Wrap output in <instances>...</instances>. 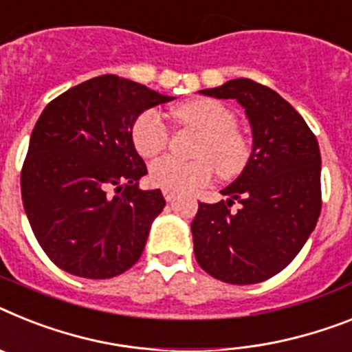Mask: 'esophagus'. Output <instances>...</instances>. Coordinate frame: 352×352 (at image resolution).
Wrapping results in <instances>:
<instances>
[{"label":"esophagus","mask_w":352,"mask_h":352,"mask_svg":"<svg viewBox=\"0 0 352 352\" xmlns=\"http://www.w3.org/2000/svg\"><path fill=\"white\" fill-rule=\"evenodd\" d=\"M162 195H164V199H166L168 202H171V200L177 197L175 191H171V190H162Z\"/></svg>","instance_id":"obj_1"}]
</instances>
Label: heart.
I'll return each instance as SVG.
<instances>
[{
  "instance_id": "heart-1",
  "label": "heart",
  "mask_w": 352,
  "mask_h": 352,
  "mask_svg": "<svg viewBox=\"0 0 352 352\" xmlns=\"http://www.w3.org/2000/svg\"><path fill=\"white\" fill-rule=\"evenodd\" d=\"M177 123L200 134L193 155L197 161L182 162L162 157L152 162L148 179L153 186L171 191H191L209 184L214 166L221 179L240 175L250 157L249 141L236 129V116L223 103L195 98L171 111ZM170 132L157 111L141 112L132 125V143L140 155L155 157L166 148Z\"/></svg>"
}]
</instances>
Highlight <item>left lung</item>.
<instances>
[{
	"mask_svg": "<svg viewBox=\"0 0 352 352\" xmlns=\"http://www.w3.org/2000/svg\"><path fill=\"white\" fill-rule=\"evenodd\" d=\"M200 94L236 100L252 129L249 162L227 200L199 202L191 221L195 258L214 279L256 285L294 261L320 214V150L306 121L283 96L249 78ZM234 201L241 204L236 212Z\"/></svg>",
	"mask_w": 352,
	"mask_h": 352,
	"instance_id": "8db88e82",
	"label": "left lung"
}]
</instances>
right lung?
Here are the masks:
<instances>
[{"label":"right lung","mask_w":352,"mask_h":352,"mask_svg":"<svg viewBox=\"0 0 352 352\" xmlns=\"http://www.w3.org/2000/svg\"><path fill=\"white\" fill-rule=\"evenodd\" d=\"M166 96L102 75L44 107L21 171L32 231L58 268L85 279L120 276L143 254L161 190H140L146 164L132 143L141 112Z\"/></svg>","instance_id":"right-lung-1"}]
</instances>
